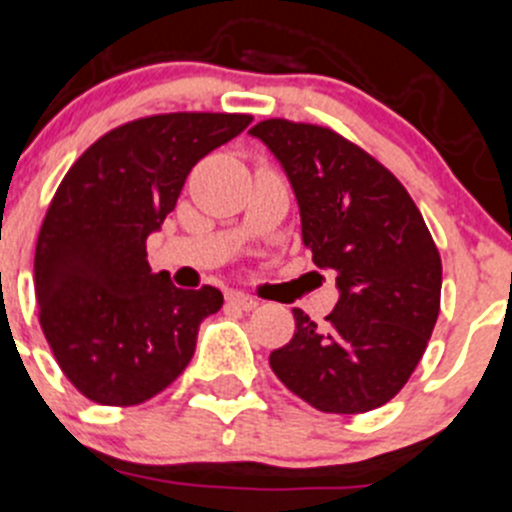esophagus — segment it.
I'll list each match as a JSON object with an SVG mask.
<instances>
[{
  "label": "esophagus",
  "mask_w": 512,
  "mask_h": 512,
  "mask_svg": "<svg viewBox=\"0 0 512 512\" xmlns=\"http://www.w3.org/2000/svg\"><path fill=\"white\" fill-rule=\"evenodd\" d=\"M227 305L237 310H252L257 305L255 298H250L247 293H227Z\"/></svg>",
  "instance_id": "obj_1"
}]
</instances>
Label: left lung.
<instances>
[{
  "instance_id": "obj_1",
  "label": "left lung",
  "mask_w": 512,
  "mask_h": 512,
  "mask_svg": "<svg viewBox=\"0 0 512 512\" xmlns=\"http://www.w3.org/2000/svg\"><path fill=\"white\" fill-rule=\"evenodd\" d=\"M288 174L303 245L336 275L326 323L293 308L290 343L270 353L280 381L328 414L384 407L407 384L439 315L442 260L401 181L336 131L285 118L252 128Z\"/></svg>"
}]
</instances>
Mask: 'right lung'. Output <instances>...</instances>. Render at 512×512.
<instances>
[{
    "mask_svg": "<svg viewBox=\"0 0 512 512\" xmlns=\"http://www.w3.org/2000/svg\"><path fill=\"white\" fill-rule=\"evenodd\" d=\"M245 113H161L123 123L70 166L35 250L40 326L70 384L133 407L189 366L217 288L181 290L151 272L146 237L174 212L199 159L250 126Z\"/></svg>",
    "mask_w": 512,
    "mask_h": 512,
    "instance_id": "obj_1",
    "label": "right lung"
}]
</instances>
